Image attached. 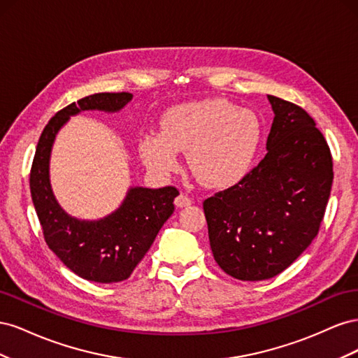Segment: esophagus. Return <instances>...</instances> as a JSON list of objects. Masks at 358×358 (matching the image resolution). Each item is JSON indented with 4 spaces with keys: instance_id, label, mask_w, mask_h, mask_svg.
Returning <instances> with one entry per match:
<instances>
[{
    "instance_id": "34e87169",
    "label": "esophagus",
    "mask_w": 358,
    "mask_h": 358,
    "mask_svg": "<svg viewBox=\"0 0 358 358\" xmlns=\"http://www.w3.org/2000/svg\"><path fill=\"white\" fill-rule=\"evenodd\" d=\"M192 203V200L187 196V194H179V196L175 199V204L176 208H187Z\"/></svg>"
}]
</instances>
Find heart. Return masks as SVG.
Instances as JSON below:
<instances>
[{"label": "heart", "instance_id": "1", "mask_svg": "<svg viewBox=\"0 0 358 358\" xmlns=\"http://www.w3.org/2000/svg\"><path fill=\"white\" fill-rule=\"evenodd\" d=\"M262 142L258 117L227 100H204L173 107L159 134L140 138L145 164L158 175L178 169L176 152H187L188 167L203 187L224 189L241 182Z\"/></svg>", "mask_w": 358, "mask_h": 358}]
</instances>
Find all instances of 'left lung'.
I'll return each mask as SVG.
<instances>
[{
  "mask_svg": "<svg viewBox=\"0 0 358 358\" xmlns=\"http://www.w3.org/2000/svg\"><path fill=\"white\" fill-rule=\"evenodd\" d=\"M267 154L236 185L203 201L215 262L241 280L270 279L315 239L333 183L330 148L300 106L267 95Z\"/></svg>",
  "mask_w": 358,
  "mask_h": 358,
  "instance_id": "left-lung-1",
  "label": "left lung"
}]
</instances>
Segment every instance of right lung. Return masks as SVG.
Instances as JSON below:
<instances>
[{
	"mask_svg": "<svg viewBox=\"0 0 358 358\" xmlns=\"http://www.w3.org/2000/svg\"><path fill=\"white\" fill-rule=\"evenodd\" d=\"M131 99L129 92H100L64 107L43 129L29 173L31 197L48 246L71 272L92 282H121L131 276L175 210L173 201L179 191L175 187L131 188L112 215L100 221L76 220L53 197L49 182L50 150L70 116L82 110L117 112Z\"/></svg>",
	"mask_w": 358,
	"mask_h": 358,
	"instance_id": "obj_1",
	"label": "right lung"
}]
</instances>
